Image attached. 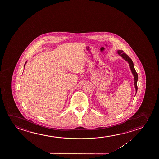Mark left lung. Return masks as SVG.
<instances>
[{"label": "left lung", "mask_w": 159, "mask_h": 159, "mask_svg": "<svg viewBox=\"0 0 159 159\" xmlns=\"http://www.w3.org/2000/svg\"><path fill=\"white\" fill-rule=\"evenodd\" d=\"M118 54L119 55H120V56H122V57L126 61L128 62L129 64L130 65V67L131 70L133 73V75L134 76V78H135V89H136V94L137 93V81L138 80V75H137V72H136L134 68V63H133L132 60L129 57L128 55H126L125 53H124V52L123 50H118Z\"/></svg>", "instance_id": "1"}]
</instances>
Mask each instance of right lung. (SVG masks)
I'll return each mask as SVG.
<instances>
[{
    "label": "right lung",
    "mask_w": 159,
    "mask_h": 159,
    "mask_svg": "<svg viewBox=\"0 0 159 159\" xmlns=\"http://www.w3.org/2000/svg\"><path fill=\"white\" fill-rule=\"evenodd\" d=\"M24 66H25V65H24Z\"/></svg>",
    "instance_id": "obj_1"
}]
</instances>
